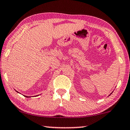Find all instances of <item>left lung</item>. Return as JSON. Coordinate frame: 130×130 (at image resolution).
<instances>
[{
	"label": "left lung",
	"instance_id": "left-lung-1",
	"mask_svg": "<svg viewBox=\"0 0 130 130\" xmlns=\"http://www.w3.org/2000/svg\"><path fill=\"white\" fill-rule=\"evenodd\" d=\"M112 93H111V94H109V96H110V95H111V94H112Z\"/></svg>",
	"mask_w": 130,
	"mask_h": 130
}]
</instances>
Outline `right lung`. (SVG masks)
<instances>
[{
	"instance_id": "right-lung-1",
	"label": "right lung",
	"mask_w": 130,
	"mask_h": 130,
	"mask_svg": "<svg viewBox=\"0 0 130 130\" xmlns=\"http://www.w3.org/2000/svg\"><path fill=\"white\" fill-rule=\"evenodd\" d=\"M17 92H18V93H19V92H18V91H17ZM23 96H25V97H26V98H30V97H29V96H25V95H23Z\"/></svg>"
}]
</instances>
